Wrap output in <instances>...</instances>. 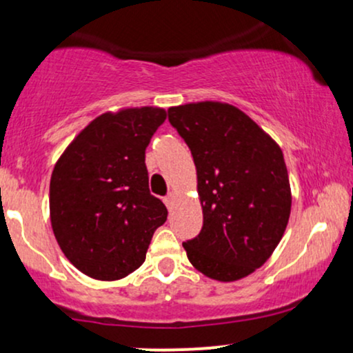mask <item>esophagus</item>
<instances>
[{"label": "esophagus", "instance_id": "esophagus-1", "mask_svg": "<svg viewBox=\"0 0 353 353\" xmlns=\"http://www.w3.org/2000/svg\"><path fill=\"white\" fill-rule=\"evenodd\" d=\"M174 201H176V194H169L168 197H165L164 199V202H165V205H168V209H172V205H174Z\"/></svg>", "mask_w": 353, "mask_h": 353}]
</instances>
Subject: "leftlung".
Returning <instances> with one entry per match:
<instances>
[{"label": "left lung", "instance_id": "1", "mask_svg": "<svg viewBox=\"0 0 353 353\" xmlns=\"http://www.w3.org/2000/svg\"><path fill=\"white\" fill-rule=\"evenodd\" d=\"M197 171L204 224L182 242L189 262L219 282L252 274L272 255L290 216L279 144L241 109L204 101L168 109Z\"/></svg>", "mask_w": 353, "mask_h": 353}]
</instances>
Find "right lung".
<instances>
[{"label": "right lung", "mask_w": 353, "mask_h": 353, "mask_svg": "<svg viewBox=\"0 0 353 353\" xmlns=\"http://www.w3.org/2000/svg\"><path fill=\"white\" fill-rule=\"evenodd\" d=\"M161 108H128L91 121L51 174L56 241L76 269L117 281L144 262L154 230L168 219L149 192L145 148L165 121Z\"/></svg>", "instance_id": "obj_1"}]
</instances>
